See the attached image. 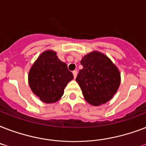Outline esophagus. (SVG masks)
I'll list each match as a JSON object with an SVG mask.
<instances>
[{
  "label": "esophagus",
  "mask_w": 146,
  "mask_h": 146,
  "mask_svg": "<svg viewBox=\"0 0 146 146\" xmlns=\"http://www.w3.org/2000/svg\"><path fill=\"white\" fill-rule=\"evenodd\" d=\"M73 76H74V78L76 77V75H77V71L76 70L73 71Z\"/></svg>",
  "instance_id": "esophagus-1"
}]
</instances>
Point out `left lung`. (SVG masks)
Instances as JSON below:
<instances>
[{
  "label": "left lung",
  "instance_id": "1",
  "mask_svg": "<svg viewBox=\"0 0 146 146\" xmlns=\"http://www.w3.org/2000/svg\"><path fill=\"white\" fill-rule=\"evenodd\" d=\"M80 63L83 68L79 71L76 80L86 102L98 106L111 100L120 83L117 67L107 56L98 51L86 55Z\"/></svg>",
  "mask_w": 146,
  "mask_h": 146
}]
</instances>
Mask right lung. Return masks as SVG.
<instances>
[{
	"label": "right lung",
	"instance_id": "1",
	"mask_svg": "<svg viewBox=\"0 0 146 146\" xmlns=\"http://www.w3.org/2000/svg\"><path fill=\"white\" fill-rule=\"evenodd\" d=\"M57 54L47 50L40 55L29 73V84L33 93L44 103L57 102L64 89L73 79L67 65L60 61Z\"/></svg>",
	"mask_w": 146,
	"mask_h": 146
}]
</instances>
